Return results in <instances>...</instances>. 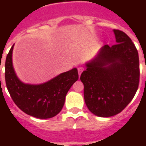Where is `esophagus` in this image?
Instances as JSON below:
<instances>
[{
	"label": "esophagus",
	"instance_id": "obj_1",
	"mask_svg": "<svg viewBox=\"0 0 146 146\" xmlns=\"http://www.w3.org/2000/svg\"><path fill=\"white\" fill-rule=\"evenodd\" d=\"M83 71H84V68L83 67H79L78 68V74H79V76H80V74L82 73Z\"/></svg>",
	"mask_w": 146,
	"mask_h": 146
}]
</instances>
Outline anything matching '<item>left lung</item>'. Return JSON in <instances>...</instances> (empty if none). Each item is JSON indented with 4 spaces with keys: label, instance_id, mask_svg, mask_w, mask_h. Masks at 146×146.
Segmentation results:
<instances>
[{
    "label": "left lung",
    "instance_id": "8db88e82",
    "mask_svg": "<svg viewBox=\"0 0 146 146\" xmlns=\"http://www.w3.org/2000/svg\"><path fill=\"white\" fill-rule=\"evenodd\" d=\"M116 44L104 45L81 73L86 106L95 116L110 117L131 102L139 84L137 49L125 33L113 30Z\"/></svg>",
    "mask_w": 146,
    "mask_h": 146
}]
</instances>
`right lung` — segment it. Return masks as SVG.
<instances>
[{
    "instance_id": "1",
    "label": "right lung",
    "mask_w": 146,
    "mask_h": 146,
    "mask_svg": "<svg viewBox=\"0 0 146 146\" xmlns=\"http://www.w3.org/2000/svg\"><path fill=\"white\" fill-rule=\"evenodd\" d=\"M13 48L14 45L5 61V82L12 100L30 116L39 119L54 117L62 110L67 92L79 78L77 69L73 68L43 84H25L15 72L12 64Z\"/></svg>"
}]
</instances>
